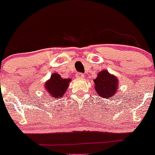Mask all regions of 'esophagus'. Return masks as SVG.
I'll use <instances>...</instances> for the list:
<instances>
[{
  "instance_id": "1",
  "label": "esophagus",
  "mask_w": 155,
  "mask_h": 155,
  "mask_svg": "<svg viewBox=\"0 0 155 155\" xmlns=\"http://www.w3.org/2000/svg\"><path fill=\"white\" fill-rule=\"evenodd\" d=\"M76 76L78 78V79H83L84 77H85V76H84L83 73H77Z\"/></svg>"
}]
</instances>
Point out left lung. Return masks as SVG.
I'll list each match as a JSON object with an SVG mask.
<instances>
[{"mask_svg":"<svg viewBox=\"0 0 155 155\" xmlns=\"http://www.w3.org/2000/svg\"><path fill=\"white\" fill-rule=\"evenodd\" d=\"M94 82L97 94L102 98L112 100L118 91V79L116 76L109 73L107 70L100 71L96 79H94Z\"/></svg>","mask_w":155,"mask_h":155,"instance_id":"left-lung-1","label":"left lung"}]
</instances>
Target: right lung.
I'll return each instance as SVG.
<instances>
[{"mask_svg":"<svg viewBox=\"0 0 155 155\" xmlns=\"http://www.w3.org/2000/svg\"><path fill=\"white\" fill-rule=\"evenodd\" d=\"M71 79H63L58 73H52L44 84L45 90L51 97L61 98L68 90Z\"/></svg>","mask_w":155,"mask_h":155,"instance_id":"obj_1","label":"right lung"}]
</instances>
